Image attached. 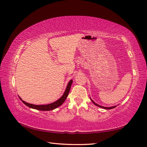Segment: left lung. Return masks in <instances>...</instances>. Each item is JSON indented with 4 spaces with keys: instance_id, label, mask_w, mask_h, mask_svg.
<instances>
[{
    "instance_id": "left-lung-1",
    "label": "left lung",
    "mask_w": 147,
    "mask_h": 147,
    "mask_svg": "<svg viewBox=\"0 0 147 147\" xmlns=\"http://www.w3.org/2000/svg\"><path fill=\"white\" fill-rule=\"evenodd\" d=\"M90 99H91V100H92V102L93 103V104H94L95 105H96V106H98V107H101V108H103V109H114V108H115V107H116V106H113V107H104V106H102V105H98V104H96V103L95 102H93V100L90 98Z\"/></svg>"
}]
</instances>
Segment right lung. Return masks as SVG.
Returning <instances> with one entry per match:
<instances>
[{
	"mask_svg": "<svg viewBox=\"0 0 147 147\" xmlns=\"http://www.w3.org/2000/svg\"><path fill=\"white\" fill-rule=\"evenodd\" d=\"M72 83H73V80L69 81V82L68 83L66 89H65V92L64 93L63 95H62L61 97L58 99L57 101H55L53 103H51L50 104H47V105H34V104H29V103H27L26 102H24V100H23L20 96V100L23 102V104H25L26 105H27L28 107H29L30 108H32L34 109H36V110H39V111H51L53 110V109H55L57 107L61 106L62 104H63L64 102L65 101V100L66 99V98L67 97V95L69 94V90L71 88V86Z\"/></svg>",
	"mask_w": 147,
	"mask_h": 147,
	"instance_id": "right-lung-1",
	"label": "right lung"
}]
</instances>
